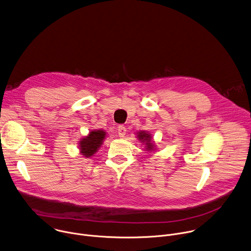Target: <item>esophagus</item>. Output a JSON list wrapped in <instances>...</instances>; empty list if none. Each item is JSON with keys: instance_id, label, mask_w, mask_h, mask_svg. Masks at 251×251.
<instances>
[{"instance_id": "esophagus-1", "label": "esophagus", "mask_w": 251, "mask_h": 251, "mask_svg": "<svg viewBox=\"0 0 251 251\" xmlns=\"http://www.w3.org/2000/svg\"><path fill=\"white\" fill-rule=\"evenodd\" d=\"M118 132H119V136L120 137H125L126 133V128L125 126L121 125L118 126Z\"/></svg>"}]
</instances>
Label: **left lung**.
<instances>
[{"label": "left lung", "instance_id": "8db88e82", "mask_svg": "<svg viewBox=\"0 0 251 251\" xmlns=\"http://www.w3.org/2000/svg\"><path fill=\"white\" fill-rule=\"evenodd\" d=\"M138 138H139L140 140H142V142H143V141H146V145H147V146H146V149L152 150V146H153V145L149 142V141H150V134L141 131V132H139V134H138Z\"/></svg>", "mask_w": 251, "mask_h": 251}]
</instances>
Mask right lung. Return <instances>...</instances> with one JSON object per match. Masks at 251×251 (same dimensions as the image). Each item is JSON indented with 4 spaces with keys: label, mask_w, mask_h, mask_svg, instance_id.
Instances as JSON below:
<instances>
[{
    "label": "right lung",
    "mask_w": 251,
    "mask_h": 251,
    "mask_svg": "<svg viewBox=\"0 0 251 251\" xmlns=\"http://www.w3.org/2000/svg\"><path fill=\"white\" fill-rule=\"evenodd\" d=\"M106 132L104 130H93L88 136L80 141L81 153L85 157H91L97 152L98 148L101 146Z\"/></svg>",
    "instance_id": "right-lung-1"
}]
</instances>
